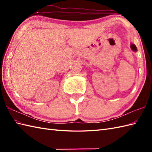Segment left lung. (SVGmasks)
Returning a JSON list of instances; mask_svg holds the SVG:
<instances>
[{
    "instance_id": "8db88e82",
    "label": "left lung",
    "mask_w": 152,
    "mask_h": 152,
    "mask_svg": "<svg viewBox=\"0 0 152 152\" xmlns=\"http://www.w3.org/2000/svg\"><path fill=\"white\" fill-rule=\"evenodd\" d=\"M131 48L133 51H137V48L136 46H135V45L133 44H131Z\"/></svg>"
}]
</instances>
